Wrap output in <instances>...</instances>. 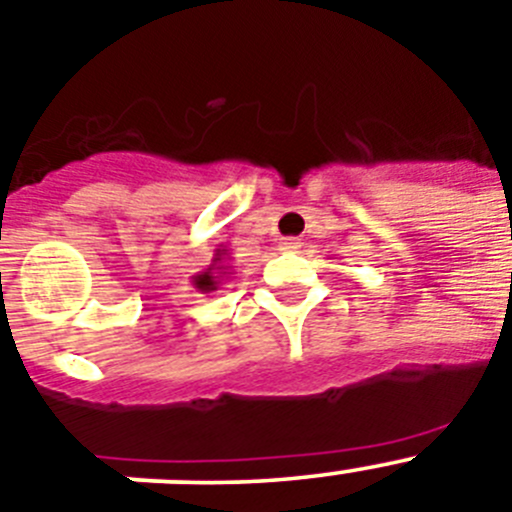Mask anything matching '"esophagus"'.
<instances>
[{"label": "esophagus", "instance_id": "34e87169", "mask_svg": "<svg viewBox=\"0 0 512 512\" xmlns=\"http://www.w3.org/2000/svg\"><path fill=\"white\" fill-rule=\"evenodd\" d=\"M280 250L283 252H298L300 250V242L295 237H288V240L280 242Z\"/></svg>", "mask_w": 512, "mask_h": 512}]
</instances>
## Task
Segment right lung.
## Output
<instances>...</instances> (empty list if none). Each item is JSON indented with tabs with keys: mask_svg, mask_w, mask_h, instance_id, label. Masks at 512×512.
Listing matches in <instances>:
<instances>
[{
	"mask_svg": "<svg viewBox=\"0 0 512 512\" xmlns=\"http://www.w3.org/2000/svg\"><path fill=\"white\" fill-rule=\"evenodd\" d=\"M229 265H227V250H214V260L212 265L207 267L204 272H199V275H194L191 278V285L199 290V293H212V290H217L219 285H222V280L227 278V275H232V272H227Z\"/></svg>",
	"mask_w": 512,
	"mask_h": 512,
	"instance_id": "1",
	"label": "right lung"
}]
</instances>
